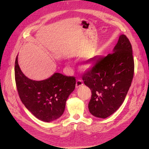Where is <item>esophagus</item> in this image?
<instances>
[{
  "label": "esophagus",
  "mask_w": 149,
  "mask_h": 149,
  "mask_svg": "<svg viewBox=\"0 0 149 149\" xmlns=\"http://www.w3.org/2000/svg\"><path fill=\"white\" fill-rule=\"evenodd\" d=\"M82 81L80 79H78L76 82V84H75V87L76 88H79V87H81V86H82Z\"/></svg>",
  "instance_id": "esophagus-1"
}]
</instances>
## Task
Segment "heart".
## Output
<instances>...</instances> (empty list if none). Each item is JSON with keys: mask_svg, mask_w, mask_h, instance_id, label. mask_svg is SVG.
Returning a JSON list of instances; mask_svg holds the SVG:
<instances>
[{"mask_svg": "<svg viewBox=\"0 0 149 149\" xmlns=\"http://www.w3.org/2000/svg\"><path fill=\"white\" fill-rule=\"evenodd\" d=\"M93 64V61L91 58H88L86 62L82 63V65L81 66V68L82 71H87L90 69Z\"/></svg>", "mask_w": 149, "mask_h": 149, "instance_id": "1", "label": "heart"}]
</instances>
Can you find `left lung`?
<instances>
[{"mask_svg": "<svg viewBox=\"0 0 149 149\" xmlns=\"http://www.w3.org/2000/svg\"><path fill=\"white\" fill-rule=\"evenodd\" d=\"M91 60L94 66L82 77L91 91L88 109L94 116L105 118L120 107L131 86L134 63L130 42L121 35L113 54Z\"/></svg>", "mask_w": 149, "mask_h": 149, "instance_id": "8db88e82", "label": "left lung"}]
</instances>
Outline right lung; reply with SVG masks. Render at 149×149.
<instances>
[{
  "instance_id": "right-lung-1",
  "label": "right lung",
  "mask_w": 149,
  "mask_h": 149,
  "mask_svg": "<svg viewBox=\"0 0 149 149\" xmlns=\"http://www.w3.org/2000/svg\"><path fill=\"white\" fill-rule=\"evenodd\" d=\"M15 75L20 99L35 117L42 121L51 122L63 114L67 100L75 87L74 77L55 73L45 80H32L20 70L17 55Z\"/></svg>"
}]
</instances>
